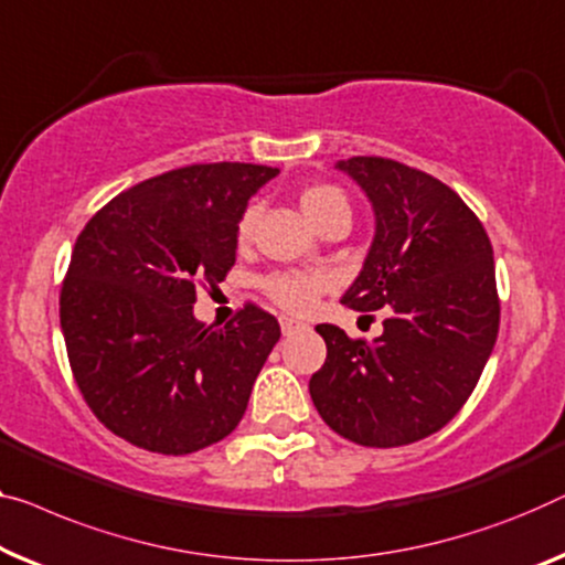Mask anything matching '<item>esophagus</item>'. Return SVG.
Masks as SVG:
<instances>
[{
	"label": "esophagus",
	"mask_w": 565,
	"mask_h": 565,
	"mask_svg": "<svg viewBox=\"0 0 565 565\" xmlns=\"http://www.w3.org/2000/svg\"><path fill=\"white\" fill-rule=\"evenodd\" d=\"M297 330H305V324L294 317H281V332L284 334H294Z\"/></svg>",
	"instance_id": "obj_1"
}]
</instances>
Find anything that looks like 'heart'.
<instances>
[{
    "label": "heart",
    "mask_w": 565,
    "mask_h": 565,
    "mask_svg": "<svg viewBox=\"0 0 565 565\" xmlns=\"http://www.w3.org/2000/svg\"><path fill=\"white\" fill-rule=\"evenodd\" d=\"M301 213L307 215V221L315 225V228H322V225L330 221L337 213H350L348 198L342 195V190H337L334 184H311L299 195ZM256 210H248L246 215L241 217L238 235L241 238H248L250 228H254ZM268 297H271L276 305L291 311H307L315 305L319 294H322L330 281H327L324 274H305V271H284L274 274L264 281Z\"/></svg>",
    "instance_id": "b5f03b06"
}]
</instances>
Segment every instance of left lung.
<instances>
[{
    "label": "left lung",
    "mask_w": 565,
    "mask_h": 565,
    "mask_svg": "<svg viewBox=\"0 0 565 565\" xmlns=\"http://www.w3.org/2000/svg\"><path fill=\"white\" fill-rule=\"evenodd\" d=\"M365 192L375 233L342 294L355 311L391 309L373 342L317 324L324 365L309 395L344 439L391 449L459 414L492 355L500 327L492 243L457 192L383 157L334 164Z\"/></svg>",
    "instance_id": "obj_1"
}]
</instances>
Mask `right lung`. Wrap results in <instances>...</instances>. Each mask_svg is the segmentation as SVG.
Wrapping results in <instances>:
<instances>
[{
  "label": "right lung",
  "mask_w": 565,
  "mask_h": 565,
  "mask_svg": "<svg viewBox=\"0 0 565 565\" xmlns=\"http://www.w3.org/2000/svg\"><path fill=\"white\" fill-rule=\"evenodd\" d=\"M276 167L192 164L121 192L75 241L61 327L75 383L108 431L157 454L221 441L246 414L279 322L246 307L225 327L192 311L235 264L238 223Z\"/></svg>",
  "instance_id": "add662e5"
}]
</instances>
